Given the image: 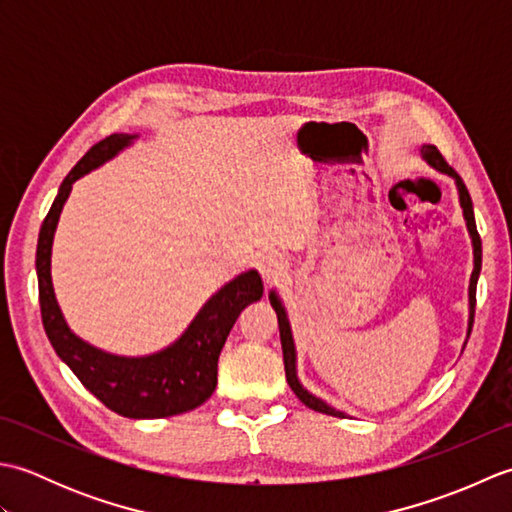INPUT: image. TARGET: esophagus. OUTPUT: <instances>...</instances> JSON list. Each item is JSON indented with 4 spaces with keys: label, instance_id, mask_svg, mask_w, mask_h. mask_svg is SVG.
<instances>
[{
    "label": "esophagus",
    "instance_id": "obj_1",
    "mask_svg": "<svg viewBox=\"0 0 512 512\" xmlns=\"http://www.w3.org/2000/svg\"><path fill=\"white\" fill-rule=\"evenodd\" d=\"M284 268H286L284 257L275 253V250H268V253H262L257 257V270L262 273L266 281L277 279L281 273H284Z\"/></svg>",
    "mask_w": 512,
    "mask_h": 512
}]
</instances>
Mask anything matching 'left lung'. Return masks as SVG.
Returning <instances> with one entry per match:
<instances>
[{"label":"left lung","instance_id":"8db88e82","mask_svg":"<svg viewBox=\"0 0 512 512\" xmlns=\"http://www.w3.org/2000/svg\"><path fill=\"white\" fill-rule=\"evenodd\" d=\"M420 154L422 158L429 162V165L440 171V173H447L455 180V187H458L460 193V206H462V213H464V220H466V228H469V235H471V242H473V273H471V284H469V330H466V339L471 336V328H473V317H475V290H477V279H480V270H482V239L480 233H477V226H475V215H473V202H471V195L469 189H466V184L462 182V178L458 173L453 171V167L447 165V160L442 158V154L438 151L436 145H422L420 147ZM270 306L275 308L277 312V321H279V336H281V350H284V367H286V380L290 389L295 391L297 398L303 402V405L319 411V413H328V416H336V418H345L347 413L334 409L328 402L317 398L314 394L301 385V380L297 376V347H295V339H292V330H290V321H288V314L284 303H281L279 295L275 290H270ZM466 345V341H464Z\"/></svg>","mask_w":512,"mask_h":512}]
</instances>
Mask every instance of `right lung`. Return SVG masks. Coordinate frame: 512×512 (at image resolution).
<instances>
[{
    "label": "right lung",
    "mask_w": 512,
    "mask_h": 512,
    "mask_svg": "<svg viewBox=\"0 0 512 512\" xmlns=\"http://www.w3.org/2000/svg\"><path fill=\"white\" fill-rule=\"evenodd\" d=\"M136 138V134H112L96 143L76 162L61 182L57 198L41 224L35 266L41 321L54 352L105 407L125 418L154 420L191 411L211 398L217 385V358H220L226 336L235 325L239 312L262 299L264 284L257 270H246L237 275L204 303L178 341L156 354L116 356L79 339L68 328L57 297H54L50 275L52 239L59 215L72 191V184L121 154Z\"/></svg>",
    "instance_id": "obj_1"
}]
</instances>
